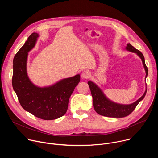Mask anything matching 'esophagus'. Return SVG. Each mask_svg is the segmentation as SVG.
Instances as JSON below:
<instances>
[{
    "label": "esophagus",
    "instance_id": "1",
    "mask_svg": "<svg viewBox=\"0 0 158 158\" xmlns=\"http://www.w3.org/2000/svg\"><path fill=\"white\" fill-rule=\"evenodd\" d=\"M90 73L87 71H84L81 74V77L82 79H88L90 77Z\"/></svg>",
    "mask_w": 158,
    "mask_h": 158
}]
</instances>
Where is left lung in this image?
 Masks as SVG:
<instances>
[{"instance_id":"obj_1","label":"left lung","mask_w":158,"mask_h":158,"mask_svg":"<svg viewBox=\"0 0 158 158\" xmlns=\"http://www.w3.org/2000/svg\"><path fill=\"white\" fill-rule=\"evenodd\" d=\"M126 49L130 52H135L141 59L146 72L145 79H146L148 71L145 64L144 56L141 53V52L135 48L130 43L127 44ZM87 84L90 89L91 94L93 98V106L94 110L98 114L107 117L122 118L128 116L135 110L139 102L144 98L147 91L146 89L144 94L136 102L131 104L123 105L114 102L109 100L103 94L100 87H98V85L93 82L89 81H88Z\"/></svg>"}]
</instances>
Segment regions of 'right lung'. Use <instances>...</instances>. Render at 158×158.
Masks as SVG:
<instances>
[{
  "mask_svg": "<svg viewBox=\"0 0 158 158\" xmlns=\"http://www.w3.org/2000/svg\"><path fill=\"white\" fill-rule=\"evenodd\" d=\"M39 35L33 33L15 55L12 86L24 110L45 120L57 119L67 112L69 97L79 84V74L40 87L30 80L27 71L28 52L35 46Z\"/></svg>",
  "mask_w": 158,
  "mask_h": 158,
  "instance_id": "add662e5",
  "label": "right lung"
}]
</instances>
